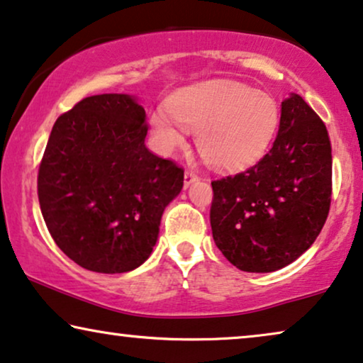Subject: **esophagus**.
Masks as SVG:
<instances>
[{"mask_svg":"<svg viewBox=\"0 0 363 363\" xmlns=\"http://www.w3.org/2000/svg\"><path fill=\"white\" fill-rule=\"evenodd\" d=\"M197 174L194 172V171H186V174H184V184H186V187H189L192 182L194 181H197Z\"/></svg>","mask_w":363,"mask_h":363,"instance_id":"obj_1","label":"esophagus"}]
</instances>
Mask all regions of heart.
I'll use <instances>...</instances> for the list:
<instances>
[{
  "label": "heart",
  "instance_id": "obj_1",
  "mask_svg": "<svg viewBox=\"0 0 363 363\" xmlns=\"http://www.w3.org/2000/svg\"><path fill=\"white\" fill-rule=\"evenodd\" d=\"M280 109L265 91L230 79H214L179 89L169 111L151 114L154 143L162 154L186 146L197 133V149L212 167L238 172L259 161L277 133Z\"/></svg>",
  "mask_w": 363,
  "mask_h": 363
}]
</instances>
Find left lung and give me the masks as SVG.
Listing matches in <instances>:
<instances>
[{
  "label": "left lung",
  "mask_w": 363,
  "mask_h": 363,
  "mask_svg": "<svg viewBox=\"0 0 363 363\" xmlns=\"http://www.w3.org/2000/svg\"><path fill=\"white\" fill-rule=\"evenodd\" d=\"M214 242L244 272H274L301 257L325 224L332 146L298 94L282 101L272 149L247 171L212 182Z\"/></svg>",
  "instance_id": "left-lung-1"
}]
</instances>
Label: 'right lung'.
<instances>
[{"instance_id": "obj_1", "label": "right lung", "mask_w": 363, "mask_h": 363, "mask_svg": "<svg viewBox=\"0 0 363 363\" xmlns=\"http://www.w3.org/2000/svg\"><path fill=\"white\" fill-rule=\"evenodd\" d=\"M146 111L134 96L79 101L52 125L38 174L41 214L81 267L123 274L144 264L184 171L149 152Z\"/></svg>"}]
</instances>
